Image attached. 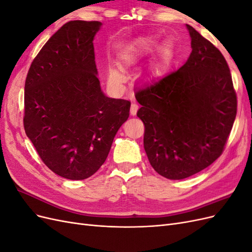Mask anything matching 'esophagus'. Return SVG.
<instances>
[{"instance_id":"obj_1","label":"esophagus","mask_w":252,"mask_h":252,"mask_svg":"<svg viewBox=\"0 0 252 252\" xmlns=\"http://www.w3.org/2000/svg\"><path fill=\"white\" fill-rule=\"evenodd\" d=\"M138 109H139V105L136 104V103H132L131 106H130V113H131V116H135L136 111H138Z\"/></svg>"}]
</instances>
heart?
<instances>
[{"label":"heart","mask_w":252,"mask_h":252,"mask_svg":"<svg viewBox=\"0 0 252 252\" xmlns=\"http://www.w3.org/2000/svg\"><path fill=\"white\" fill-rule=\"evenodd\" d=\"M139 57V47L138 44H131L122 52L121 59L123 61V63L126 65H131L133 64ZM109 75L113 81H122L123 79V72L117 68H110Z\"/></svg>","instance_id":"b5f03b06"}]
</instances>
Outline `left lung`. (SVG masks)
Returning a JSON list of instances; mask_svg holds the SVG:
<instances>
[{
  "label": "left lung",
  "instance_id": "obj_1",
  "mask_svg": "<svg viewBox=\"0 0 252 252\" xmlns=\"http://www.w3.org/2000/svg\"><path fill=\"white\" fill-rule=\"evenodd\" d=\"M187 28L192 51L185 64L134 93L149 162L170 180L191 177L223 154L238 108L224 56L193 27Z\"/></svg>",
  "mask_w": 252,
  "mask_h": 252
}]
</instances>
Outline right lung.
<instances>
[{
  "label": "right lung",
  "mask_w": 252,
  "mask_h": 252,
  "mask_svg": "<svg viewBox=\"0 0 252 252\" xmlns=\"http://www.w3.org/2000/svg\"><path fill=\"white\" fill-rule=\"evenodd\" d=\"M101 22L70 21L33 59L24 93L25 132L43 163L60 177L84 180L109 154L130 101L104 95L94 39Z\"/></svg>",
  "instance_id": "right-lung-1"
}]
</instances>
